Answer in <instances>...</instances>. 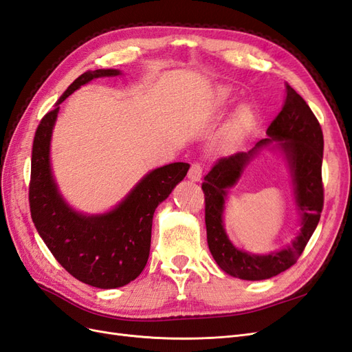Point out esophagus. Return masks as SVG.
Segmentation results:
<instances>
[{
    "label": "esophagus",
    "instance_id": "34e87169",
    "mask_svg": "<svg viewBox=\"0 0 352 352\" xmlns=\"http://www.w3.org/2000/svg\"><path fill=\"white\" fill-rule=\"evenodd\" d=\"M202 177V166L199 163H192L188 172V179L192 180V182H199Z\"/></svg>",
    "mask_w": 352,
    "mask_h": 352
}]
</instances>
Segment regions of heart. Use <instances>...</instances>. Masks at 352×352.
<instances>
[{"label":"heart","instance_id":"1","mask_svg":"<svg viewBox=\"0 0 352 352\" xmlns=\"http://www.w3.org/2000/svg\"><path fill=\"white\" fill-rule=\"evenodd\" d=\"M229 92H223V97H228ZM255 120V111L250 104H242L238 110L233 113L229 122L223 127L219 142L221 146H232L235 145L241 138L247 133V131L252 126Z\"/></svg>","mask_w":352,"mask_h":352}]
</instances>
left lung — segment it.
I'll list each match as a JSON object with an SVG mask.
<instances>
[{
  "instance_id": "8db88e82",
  "label": "left lung",
  "mask_w": 352,
  "mask_h": 352,
  "mask_svg": "<svg viewBox=\"0 0 352 352\" xmlns=\"http://www.w3.org/2000/svg\"><path fill=\"white\" fill-rule=\"evenodd\" d=\"M265 135L267 138L258 141L250 151L220 158L202 182L210 252L223 272L242 280L270 279L294 265L314 233L323 208L322 127L304 98L287 83L283 107ZM264 147L279 151L287 160L296 204L302 214V228L287 248L269 254H252L231 243L222 214L228 189L237 183L244 167Z\"/></svg>"
}]
</instances>
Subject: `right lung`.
Returning a JSON list of instances; mask_svg holds the SVG:
<instances>
[{
    "instance_id": "1",
    "label": "right lung",
    "mask_w": 352,
    "mask_h": 352,
    "mask_svg": "<svg viewBox=\"0 0 352 352\" xmlns=\"http://www.w3.org/2000/svg\"><path fill=\"white\" fill-rule=\"evenodd\" d=\"M122 74L117 69L88 70L74 80L41 120L32 148L30 216L56 260L78 280L114 289L135 280L150 257L154 211L186 176L188 163L148 172L113 210L85 214L63 198L51 168V138L60 104L88 82Z\"/></svg>"
}]
</instances>
